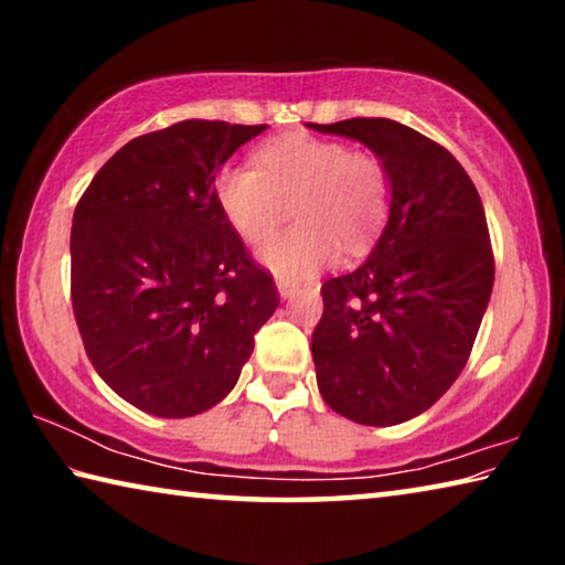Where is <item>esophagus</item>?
I'll use <instances>...</instances> for the list:
<instances>
[{
  "label": "esophagus",
  "mask_w": 565,
  "mask_h": 565,
  "mask_svg": "<svg viewBox=\"0 0 565 565\" xmlns=\"http://www.w3.org/2000/svg\"><path fill=\"white\" fill-rule=\"evenodd\" d=\"M276 286H279V294H281V299H291V296L299 291V284H294V281H289V279H279L276 281Z\"/></svg>",
  "instance_id": "esophagus-1"
}]
</instances>
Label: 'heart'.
<instances>
[{
	"instance_id": "1",
	"label": "heart",
	"mask_w": 565,
	"mask_h": 565,
	"mask_svg": "<svg viewBox=\"0 0 565 565\" xmlns=\"http://www.w3.org/2000/svg\"><path fill=\"white\" fill-rule=\"evenodd\" d=\"M388 169L374 151L343 141L289 134L259 151V167L226 164L216 202L248 244H259L296 212L291 228L259 248V259L281 279H306L349 252H361L388 214Z\"/></svg>"
}]
</instances>
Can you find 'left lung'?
Segmentation results:
<instances>
[{
  "label": "left lung",
  "mask_w": 565,
  "mask_h": 565,
  "mask_svg": "<svg viewBox=\"0 0 565 565\" xmlns=\"http://www.w3.org/2000/svg\"><path fill=\"white\" fill-rule=\"evenodd\" d=\"M313 129L366 145L391 181L371 254L321 286L311 337L319 391L356 424H404L451 388L489 306L495 262L481 196L451 151L394 119Z\"/></svg>",
  "instance_id": "obj_1"
}]
</instances>
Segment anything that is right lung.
<instances>
[{
    "label": "right lung",
    "mask_w": 565,
    "mask_h": 565,
    "mask_svg": "<svg viewBox=\"0 0 565 565\" xmlns=\"http://www.w3.org/2000/svg\"><path fill=\"white\" fill-rule=\"evenodd\" d=\"M266 124L177 121L104 164L74 209L72 309L111 391L186 418L236 386L254 333L279 306L216 202V174Z\"/></svg>",
    "instance_id": "1"
}]
</instances>
